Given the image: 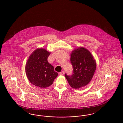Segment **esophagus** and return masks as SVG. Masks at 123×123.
Returning <instances> with one entry per match:
<instances>
[{
    "label": "esophagus",
    "instance_id": "obj_1",
    "mask_svg": "<svg viewBox=\"0 0 123 123\" xmlns=\"http://www.w3.org/2000/svg\"><path fill=\"white\" fill-rule=\"evenodd\" d=\"M64 71H62L61 72H60V73H59V74L60 75H64Z\"/></svg>",
    "mask_w": 123,
    "mask_h": 123
}]
</instances>
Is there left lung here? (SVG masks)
<instances>
[{"instance_id": "1", "label": "left lung", "mask_w": 123, "mask_h": 123, "mask_svg": "<svg viewBox=\"0 0 123 123\" xmlns=\"http://www.w3.org/2000/svg\"><path fill=\"white\" fill-rule=\"evenodd\" d=\"M70 62L73 69L72 74L64 75L70 85L76 89L87 85L91 81L96 67L91 53L82 47L78 48L71 53Z\"/></svg>"}]
</instances>
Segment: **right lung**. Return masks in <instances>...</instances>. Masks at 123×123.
Listing matches in <instances>:
<instances>
[{"instance_id":"right-lung-1","label":"right lung","mask_w":123,"mask_h":123,"mask_svg":"<svg viewBox=\"0 0 123 123\" xmlns=\"http://www.w3.org/2000/svg\"><path fill=\"white\" fill-rule=\"evenodd\" d=\"M44 49H37L29 56L25 66L26 74L30 82L35 86L45 88L53 84L58 76L47 58L50 55Z\"/></svg>"}]
</instances>
